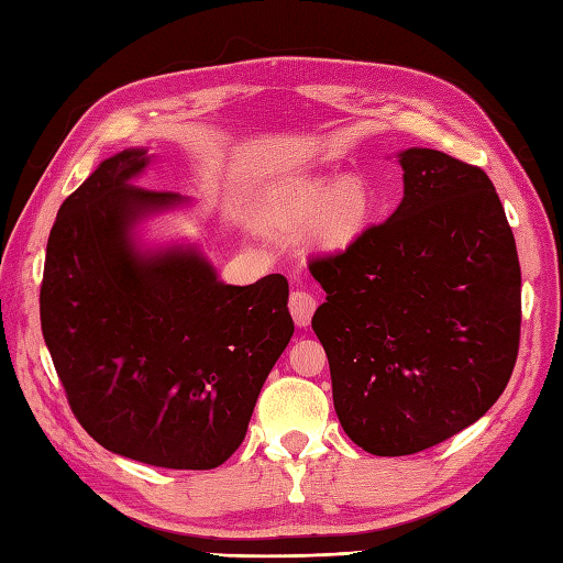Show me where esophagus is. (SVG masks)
Here are the masks:
<instances>
[{"label":"esophagus","instance_id":"34e87169","mask_svg":"<svg viewBox=\"0 0 563 563\" xmlns=\"http://www.w3.org/2000/svg\"><path fill=\"white\" fill-rule=\"evenodd\" d=\"M288 307H290V314L295 319V324L297 327H307L309 321H312V314H314V309H317V300L309 292H305V290H295V292H290Z\"/></svg>","mask_w":563,"mask_h":563}]
</instances>
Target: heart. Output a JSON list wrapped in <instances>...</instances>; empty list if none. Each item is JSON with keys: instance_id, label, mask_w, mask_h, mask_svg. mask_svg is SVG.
<instances>
[{"instance_id": "heart-1", "label": "heart", "mask_w": 563, "mask_h": 563, "mask_svg": "<svg viewBox=\"0 0 563 563\" xmlns=\"http://www.w3.org/2000/svg\"><path fill=\"white\" fill-rule=\"evenodd\" d=\"M369 214V198L357 178L339 184L300 181L273 200L271 218L283 227H305L319 220L317 234L329 246H345L361 234Z\"/></svg>"}]
</instances>
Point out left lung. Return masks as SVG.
<instances>
[{"mask_svg": "<svg viewBox=\"0 0 563 563\" xmlns=\"http://www.w3.org/2000/svg\"><path fill=\"white\" fill-rule=\"evenodd\" d=\"M404 200L343 251L309 258L327 290L312 329L333 406L369 454L438 445L492 409L520 345V261L484 169L406 150Z\"/></svg>", "mask_w": 563, "mask_h": 563, "instance_id": "left-lung-1", "label": "left lung"}]
</instances>
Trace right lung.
<instances>
[{
	"label": "right lung",
	"instance_id": "add662e5",
	"mask_svg": "<svg viewBox=\"0 0 563 563\" xmlns=\"http://www.w3.org/2000/svg\"><path fill=\"white\" fill-rule=\"evenodd\" d=\"M145 150L106 159L57 212L41 329L71 413L123 457L214 470L242 445L258 391L295 331L288 280L224 285L196 251L140 256L130 227L178 202L133 186Z\"/></svg>",
	"mask_w": 563,
	"mask_h": 563
}]
</instances>
